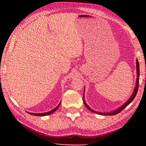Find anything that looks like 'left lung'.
<instances>
[{"label": "left lung", "mask_w": 146, "mask_h": 146, "mask_svg": "<svg viewBox=\"0 0 146 146\" xmlns=\"http://www.w3.org/2000/svg\"><path fill=\"white\" fill-rule=\"evenodd\" d=\"M136 70H137V80H136V84H135V88L134 90V92H133L132 94L131 95V97L129 98V100L127 101L125 103L122 105V106L120 107H119V108H117V110H115L113 111H110V112H99V111H95L94 110H92V108L90 107L88 105L86 104V102H85V98H84V95H83V103H84L85 105L86 106V107L88 108L89 110H90L91 111L95 113H97V114H100V115H116L117 113H120L121 111L123 110L124 108L127 107L128 106V105L131 103V102L133 101V100L135 98L136 95H137V93L138 91V88H139V75H140V71H139V61L137 60V59L136 60Z\"/></svg>", "instance_id": "left-lung-1"}]
</instances>
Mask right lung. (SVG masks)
<instances>
[{
	"mask_svg": "<svg viewBox=\"0 0 146 146\" xmlns=\"http://www.w3.org/2000/svg\"><path fill=\"white\" fill-rule=\"evenodd\" d=\"M60 104H61V102L60 104H59V105H58V106L56 107V108H54L53 110H51V111H48V112H45V113H30V112H27L28 113H29L30 115H36V116H45V115H50V114H51V113H52L54 112V111H55L58 108V107H60Z\"/></svg>",
	"mask_w": 146,
	"mask_h": 146,
	"instance_id": "right-lung-1",
	"label": "right lung"
}]
</instances>
